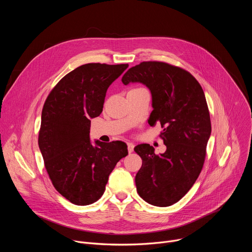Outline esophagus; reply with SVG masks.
Wrapping results in <instances>:
<instances>
[{
    "label": "esophagus",
    "mask_w": 252,
    "mask_h": 252,
    "mask_svg": "<svg viewBox=\"0 0 252 252\" xmlns=\"http://www.w3.org/2000/svg\"><path fill=\"white\" fill-rule=\"evenodd\" d=\"M133 148H134V145H133V143H131V142H127V151H128V153H129V154L133 152Z\"/></svg>",
    "instance_id": "obj_1"
}]
</instances>
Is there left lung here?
Masks as SVG:
<instances>
[{"mask_svg":"<svg viewBox=\"0 0 252 252\" xmlns=\"http://www.w3.org/2000/svg\"><path fill=\"white\" fill-rule=\"evenodd\" d=\"M122 82L150 89L154 111L149 124H160L159 137L166 146L161 155L148 143L134 148L142 159L135 175L137 193L150 204L172 205L194 185L205 160L211 123L203 90L189 71L157 61L130 67Z\"/></svg>","mask_w":252,"mask_h":252,"instance_id":"obj_1","label":"left lung"}]
</instances>
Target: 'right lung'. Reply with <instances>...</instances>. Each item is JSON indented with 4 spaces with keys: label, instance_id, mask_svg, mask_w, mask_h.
Segmentation results:
<instances>
[{
    "label": "right lung",
    "instance_id": "obj_1",
    "mask_svg": "<svg viewBox=\"0 0 252 252\" xmlns=\"http://www.w3.org/2000/svg\"><path fill=\"white\" fill-rule=\"evenodd\" d=\"M127 63L83 64L49 94L42 111L39 148L55 189L76 205L100 198L110 173L127 156L124 141H90L91 119L98 117L105 93Z\"/></svg>",
    "mask_w": 252,
    "mask_h": 252
}]
</instances>
